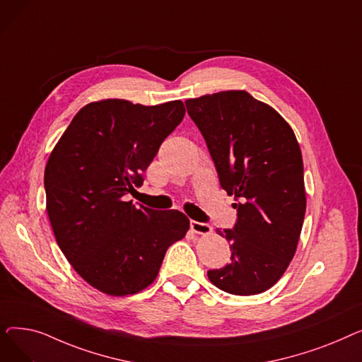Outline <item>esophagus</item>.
I'll return each instance as SVG.
<instances>
[{
    "label": "esophagus",
    "instance_id": "1",
    "mask_svg": "<svg viewBox=\"0 0 362 362\" xmlns=\"http://www.w3.org/2000/svg\"><path fill=\"white\" fill-rule=\"evenodd\" d=\"M191 229L198 233V235H208L213 232V227L208 224V223H201V221H195L192 220L191 221Z\"/></svg>",
    "mask_w": 362,
    "mask_h": 362
}]
</instances>
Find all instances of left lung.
I'll use <instances>...</instances> for the list:
<instances>
[{
    "mask_svg": "<svg viewBox=\"0 0 362 362\" xmlns=\"http://www.w3.org/2000/svg\"><path fill=\"white\" fill-rule=\"evenodd\" d=\"M238 218L217 233L230 242V262L208 272L218 289L257 295L270 289L292 261L305 217L300 148L292 127L246 90L187 100Z\"/></svg>",
    "mask_w": 362,
    "mask_h": 362,
    "instance_id": "obj_1",
    "label": "left lung"
}]
</instances>
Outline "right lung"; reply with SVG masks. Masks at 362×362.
I'll list each match as a JSON object with an SVG mask.
<instances>
[{
	"label": "right lung",
	"mask_w": 362,
	"mask_h": 362,
	"mask_svg": "<svg viewBox=\"0 0 362 362\" xmlns=\"http://www.w3.org/2000/svg\"><path fill=\"white\" fill-rule=\"evenodd\" d=\"M182 101L160 105L104 100L85 105L48 158L44 185L55 240L71 267L107 295L138 293L156 280L189 218L133 205L126 195L185 116Z\"/></svg>",
	"instance_id": "add662e5"
}]
</instances>
